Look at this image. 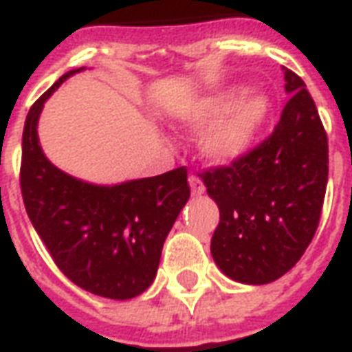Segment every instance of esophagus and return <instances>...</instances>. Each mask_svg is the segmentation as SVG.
I'll return each instance as SVG.
<instances>
[{
  "label": "esophagus",
  "instance_id": "esophagus-1",
  "mask_svg": "<svg viewBox=\"0 0 352 352\" xmlns=\"http://www.w3.org/2000/svg\"><path fill=\"white\" fill-rule=\"evenodd\" d=\"M188 183H190V188H192V194H194V196H201L203 192H205V184H203L201 179H199L197 175H194V173L188 177Z\"/></svg>",
  "mask_w": 352,
  "mask_h": 352
}]
</instances>
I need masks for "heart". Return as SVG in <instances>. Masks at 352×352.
I'll list each match as a JSON object with an SVG mask.
<instances>
[{
  "label": "heart",
  "instance_id": "heart-1",
  "mask_svg": "<svg viewBox=\"0 0 352 352\" xmlns=\"http://www.w3.org/2000/svg\"><path fill=\"white\" fill-rule=\"evenodd\" d=\"M269 98L263 93L226 89L203 96L181 111V123L203 132L199 149L212 164H231L246 155L269 117Z\"/></svg>",
  "mask_w": 352,
  "mask_h": 352
}]
</instances>
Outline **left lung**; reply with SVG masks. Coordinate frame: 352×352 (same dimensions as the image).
Masks as SVG:
<instances>
[{
	"label": "left lung",
	"instance_id": "1",
	"mask_svg": "<svg viewBox=\"0 0 352 352\" xmlns=\"http://www.w3.org/2000/svg\"><path fill=\"white\" fill-rule=\"evenodd\" d=\"M289 100L267 140L199 173L220 209L210 254L250 285L282 278L314 239L329 181V140L306 83L285 69Z\"/></svg>",
	"mask_w": 352,
	"mask_h": 352
}]
</instances>
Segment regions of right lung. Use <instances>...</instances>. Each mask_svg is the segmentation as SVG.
Segmentation results:
<instances>
[{
  "mask_svg": "<svg viewBox=\"0 0 352 352\" xmlns=\"http://www.w3.org/2000/svg\"><path fill=\"white\" fill-rule=\"evenodd\" d=\"M59 78L25 117L20 188L33 228L59 270L104 298L142 295L155 280L169 229L190 197L186 168L116 186L67 175L44 156L37 121Z\"/></svg>",
  "mask_w": 352,
  "mask_h": 352,
  "instance_id": "add662e5",
  "label": "right lung"
}]
</instances>
